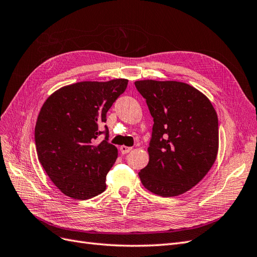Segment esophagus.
I'll return each mask as SVG.
<instances>
[{
    "mask_svg": "<svg viewBox=\"0 0 257 257\" xmlns=\"http://www.w3.org/2000/svg\"><path fill=\"white\" fill-rule=\"evenodd\" d=\"M120 151H121V153L122 154H126V153H128L130 151H132V148L131 147H126V146H121L120 147Z\"/></svg>",
    "mask_w": 257,
    "mask_h": 257,
    "instance_id": "34e87169",
    "label": "esophagus"
}]
</instances>
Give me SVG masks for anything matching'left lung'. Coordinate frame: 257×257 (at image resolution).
<instances>
[{
    "mask_svg": "<svg viewBox=\"0 0 257 257\" xmlns=\"http://www.w3.org/2000/svg\"><path fill=\"white\" fill-rule=\"evenodd\" d=\"M153 118L149 163L138 173L145 188L163 197L191 190L212 167L219 122L209 98L180 81H135Z\"/></svg>",
    "mask_w": 257,
    "mask_h": 257,
    "instance_id": "1",
    "label": "left lung"
}]
</instances>
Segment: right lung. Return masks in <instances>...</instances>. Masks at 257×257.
<instances>
[{"label": "right lung", "instance_id": "add662e5", "mask_svg": "<svg viewBox=\"0 0 257 257\" xmlns=\"http://www.w3.org/2000/svg\"><path fill=\"white\" fill-rule=\"evenodd\" d=\"M127 79L81 81L65 85L46 99L35 125L38 161L57 188L75 199L106 190V176L118 158L99 131L106 113L127 87ZM104 133L98 145L94 141Z\"/></svg>", "mask_w": 257, "mask_h": 257}]
</instances>
